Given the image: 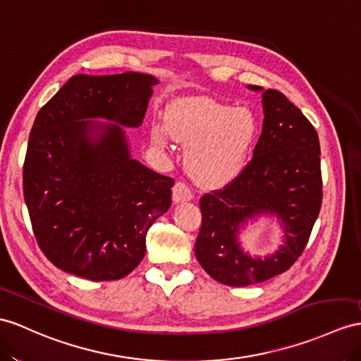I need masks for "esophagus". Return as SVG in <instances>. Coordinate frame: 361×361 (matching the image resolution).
I'll return each instance as SVG.
<instances>
[{
    "label": "esophagus",
    "mask_w": 361,
    "mask_h": 361,
    "mask_svg": "<svg viewBox=\"0 0 361 361\" xmlns=\"http://www.w3.org/2000/svg\"><path fill=\"white\" fill-rule=\"evenodd\" d=\"M191 199H192V191L187 185V183L182 180L176 182L173 187V200L176 202V204H179V202H187Z\"/></svg>",
    "instance_id": "1"
}]
</instances>
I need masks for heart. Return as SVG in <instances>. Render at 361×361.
<instances>
[{
	"mask_svg": "<svg viewBox=\"0 0 361 361\" xmlns=\"http://www.w3.org/2000/svg\"><path fill=\"white\" fill-rule=\"evenodd\" d=\"M257 124L247 109L230 107L209 98H187L173 104L169 119L152 127L156 147L173 137L187 145L190 174L205 187H222L243 170L256 137Z\"/></svg>",
	"mask_w": 361,
	"mask_h": 361,
	"instance_id": "1",
	"label": "heart"
}]
</instances>
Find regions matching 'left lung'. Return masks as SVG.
<instances>
[{"label":"left lung","instance_id":"8db88e82","mask_svg":"<svg viewBox=\"0 0 361 361\" xmlns=\"http://www.w3.org/2000/svg\"><path fill=\"white\" fill-rule=\"evenodd\" d=\"M262 102L265 119L252 159L225 187L200 197L196 257L211 277L228 286L262 283L291 268L306 248L322 207L317 131L282 92L263 90ZM260 212L282 218L287 237L263 261L243 255L236 242L238 225Z\"/></svg>","mask_w":361,"mask_h":361}]
</instances>
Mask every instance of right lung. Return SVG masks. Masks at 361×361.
Returning <instances> with one entry per match:
<instances>
[{"mask_svg": "<svg viewBox=\"0 0 361 361\" xmlns=\"http://www.w3.org/2000/svg\"><path fill=\"white\" fill-rule=\"evenodd\" d=\"M156 84L135 72L75 75L38 111L23 191L35 239L56 268L102 282L144 259L147 231L169 211L174 180L131 159L121 126H140Z\"/></svg>", "mask_w": 361, "mask_h": 361, "instance_id": "add662e5", "label": "right lung"}]
</instances>
